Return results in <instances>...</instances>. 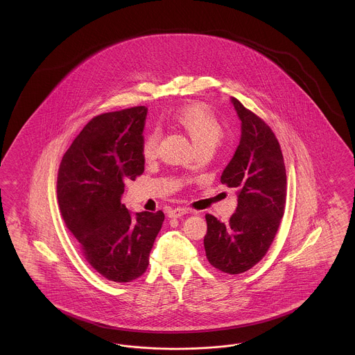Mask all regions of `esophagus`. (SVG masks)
I'll return each instance as SVG.
<instances>
[{"mask_svg": "<svg viewBox=\"0 0 355 355\" xmlns=\"http://www.w3.org/2000/svg\"><path fill=\"white\" fill-rule=\"evenodd\" d=\"M189 213V210L187 209H184V207H177V209H173V210H170L169 218H180V217H182V216H185Z\"/></svg>", "mask_w": 355, "mask_h": 355, "instance_id": "34e87169", "label": "esophagus"}]
</instances>
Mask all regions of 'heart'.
<instances>
[{"label":"heart","mask_w":355,"mask_h":355,"mask_svg":"<svg viewBox=\"0 0 355 355\" xmlns=\"http://www.w3.org/2000/svg\"><path fill=\"white\" fill-rule=\"evenodd\" d=\"M174 122L181 126L190 137L196 149L214 148L220 142L223 130L214 113L203 105H190L178 110ZM159 135L150 132L142 142L141 153L145 159H153L157 155Z\"/></svg>","instance_id":"heart-1"}]
</instances>
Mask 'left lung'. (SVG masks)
<instances>
[{
  "mask_svg": "<svg viewBox=\"0 0 355 355\" xmlns=\"http://www.w3.org/2000/svg\"><path fill=\"white\" fill-rule=\"evenodd\" d=\"M241 141L220 182L236 187L238 205L227 223L206 214L207 261L227 274L252 269L268 253L286 203V169L270 126L232 97Z\"/></svg>",
  "mask_w": 355,
  "mask_h": 355,
  "instance_id": "left-lung-1",
  "label": "left lung"
}]
</instances>
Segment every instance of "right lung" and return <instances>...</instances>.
<instances>
[{"instance_id":"obj_1","label":"right lung","mask_w":355,"mask_h":355,"mask_svg":"<svg viewBox=\"0 0 355 355\" xmlns=\"http://www.w3.org/2000/svg\"><path fill=\"white\" fill-rule=\"evenodd\" d=\"M148 107L97 116L62 157L57 197L67 227L92 268L113 282H130L149 265V254L165 214L135 217L121 203L128 180L145 169L141 153Z\"/></svg>"}]
</instances>
